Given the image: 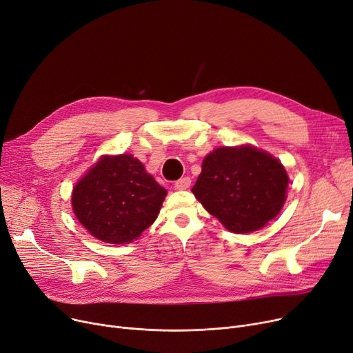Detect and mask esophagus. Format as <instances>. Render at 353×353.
<instances>
[{
  "label": "esophagus",
  "instance_id": "esophagus-1",
  "mask_svg": "<svg viewBox=\"0 0 353 353\" xmlns=\"http://www.w3.org/2000/svg\"><path fill=\"white\" fill-rule=\"evenodd\" d=\"M190 186H191V178L190 176H183V178H181L175 182V190H178V191L188 190Z\"/></svg>",
  "mask_w": 353,
  "mask_h": 353
}]
</instances>
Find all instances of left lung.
<instances>
[{
  "label": "left lung",
  "mask_w": 353,
  "mask_h": 353,
  "mask_svg": "<svg viewBox=\"0 0 353 353\" xmlns=\"http://www.w3.org/2000/svg\"><path fill=\"white\" fill-rule=\"evenodd\" d=\"M288 182L281 161L242 145L216 148L206 155L192 192L226 230L246 234L279 214Z\"/></svg>",
  "instance_id": "1"
}]
</instances>
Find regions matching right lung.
<instances>
[{
  "label": "right lung",
  "mask_w": 353,
  "mask_h": 353,
  "mask_svg": "<svg viewBox=\"0 0 353 353\" xmlns=\"http://www.w3.org/2000/svg\"><path fill=\"white\" fill-rule=\"evenodd\" d=\"M167 190L132 155L102 157L74 186L72 210L107 243H130L157 219Z\"/></svg>",
  "instance_id": "1"
}]
</instances>
